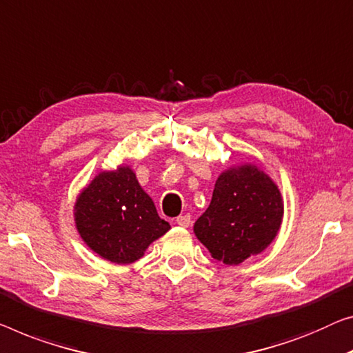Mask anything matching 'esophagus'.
I'll return each instance as SVG.
<instances>
[{"label":"esophagus","mask_w":353,"mask_h":353,"mask_svg":"<svg viewBox=\"0 0 353 353\" xmlns=\"http://www.w3.org/2000/svg\"><path fill=\"white\" fill-rule=\"evenodd\" d=\"M190 222H192V219H190V215H188V214L179 215V217L176 219V223L179 225V227H182V228L190 227Z\"/></svg>","instance_id":"obj_1"}]
</instances>
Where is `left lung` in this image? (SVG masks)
<instances>
[{"mask_svg": "<svg viewBox=\"0 0 353 353\" xmlns=\"http://www.w3.org/2000/svg\"><path fill=\"white\" fill-rule=\"evenodd\" d=\"M282 217V194L274 181L255 165H241L219 176L193 231L212 259L236 266L274 241Z\"/></svg>", "mask_w": 353, "mask_h": 353, "instance_id": "8db88e82", "label": "left lung"}]
</instances>
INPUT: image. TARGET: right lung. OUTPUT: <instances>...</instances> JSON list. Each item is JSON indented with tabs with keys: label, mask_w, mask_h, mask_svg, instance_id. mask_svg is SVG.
<instances>
[{
	"label": "right lung",
	"mask_w": 353,
	"mask_h": 353,
	"mask_svg": "<svg viewBox=\"0 0 353 353\" xmlns=\"http://www.w3.org/2000/svg\"><path fill=\"white\" fill-rule=\"evenodd\" d=\"M76 228L101 259L128 265L170 230L130 166L103 171L83 188L74 204Z\"/></svg>",
	"instance_id": "obj_1"
}]
</instances>
